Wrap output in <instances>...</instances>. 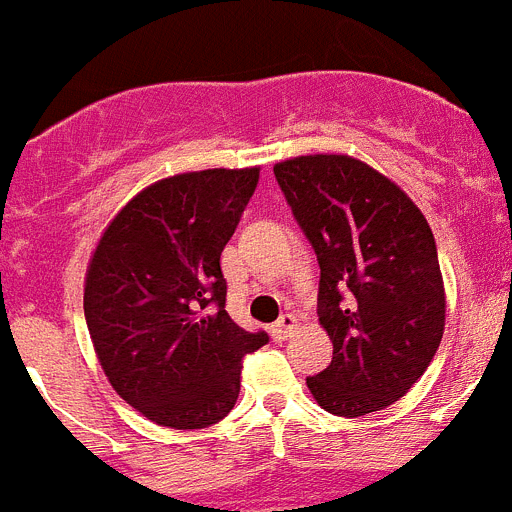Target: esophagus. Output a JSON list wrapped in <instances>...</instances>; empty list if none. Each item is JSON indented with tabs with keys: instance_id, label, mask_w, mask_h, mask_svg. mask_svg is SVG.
I'll use <instances>...</instances> for the list:
<instances>
[{
	"instance_id": "34e87169",
	"label": "esophagus",
	"mask_w": 512,
	"mask_h": 512,
	"mask_svg": "<svg viewBox=\"0 0 512 512\" xmlns=\"http://www.w3.org/2000/svg\"><path fill=\"white\" fill-rule=\"evenodd\" d=\"M295 328H297L295 315H282L277 323L271 325V336L277 338V341H287V338L295 333Z\"/></svg>"
}]
</instances>
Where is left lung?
I'll use <instances>...</instances> for the list:
<instances>
[{
  "label": "left lung",
  "mask_w": 512,
  "mask_h": 512,
  "mask_svg": "<svg viewBox=\"0 0 512 512\" xmlns=\"http://www.w3.org/2000/svg\"><path fill=\"white\" fill-rule=\"evenodd\" d=\"M274 176L318 253V315L333 341V361L307 387L343 418L384 410L423 377L446 325L431 225L392 179L354 156L287 158Z\"/></svg>",
  "instance_id": "left-lung-1"
}]
</instances>
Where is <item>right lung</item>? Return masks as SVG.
<instances>
[{
  "mask_svg": "<svg viewBox=\"0 0 512 512\" xmlns=\"http://www.w3.org/2000/svg\"><path fill=\"white\" fill-rule=\"evenodd\" d=\"M259 166L174 174L138 192L99 235L84 315L112 390L176 431L223 420L241 392V361L269 341L225 312L220 253Z\"/></svg>",
  "mask_w": 512,
  "mask_h": 512,
  "instance_id": "obj_1",
  "label": "right lung"
}]
</instances>
